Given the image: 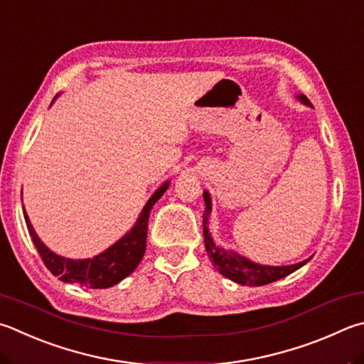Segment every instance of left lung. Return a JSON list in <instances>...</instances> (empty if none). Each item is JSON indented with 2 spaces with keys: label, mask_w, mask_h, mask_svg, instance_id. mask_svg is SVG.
I'll return each mask as SVG.
<instances>
[{
  "label": "left lung",
  "mask_w": 364,
  "mask_h": 364,
  "mask_svg": "<svg viewBox=\"0 0 364 364\" xmlns=\"http://www.w3.org/2000/svg\"><path fill=\"white\" fill-rule=\"evenodd\" d=\"M302 103L312 107L309 98L306 95L297 97ZM203 200H205V211H203V239H205V250H207L208 257L213 262V266L220 274L228 277L235 283H240V285L247 287H262L267 285V283H272L283 279L289 274H293L294 270L302 267L307 261H302L299 264H293V266H282V267H272V266H259V264H255L248 261L247 257H242L232 251H224L223 248L216 247L213 239H211L208 234L207 228V220L211 210V202L208 193H203Z\"/></svg>",
  "instance_id": "left-lung-1"
}]
</instances>
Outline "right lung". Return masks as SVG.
<instances>
[{
  "label": "right lung",
  "mask_w": 364,
  "mask_h": 364,
  "mask_svg": "<svg viewBox=\"0 0 364 364\" xmlns=\"http://www.w3.org/2000/svg\"><path fill=\"white\" fill-rule=\"evenodd\" d=\"M167 188L168 183H165L162 188L156 191L153 197L148 200L146 207L143 208L135 228L132 229L124 239L114 243V245L108 248L105 253L92 257V259L73 261L65 259V257L52 253V251L38 239L35 229H33L28 216H26L23 210L25 223L31 235V240L35 243L38 253L44 262V266L50 270L52 275L58 277L62 282L77 283V285L85 288H109L124 280L127 275H130L136 269L138 264H140L141 257L144 256V251H146L149 213L151 210H153L154 203L161 199Z\"/></svg>",
  "instance_id": "add662e5"
}]
</instances>
